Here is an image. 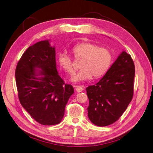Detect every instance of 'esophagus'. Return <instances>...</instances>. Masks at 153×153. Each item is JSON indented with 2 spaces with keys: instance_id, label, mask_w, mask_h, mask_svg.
Segmentation results:
<instances>
[{
  "instance_id": "esophagus-1",
  "label": "esophagus",
  "mask_w": 153,
  "mask_h": 153,
  "mask_svg": "<svg viewBox=\"0 0 153 153\" xmlns=\"http://www.w3.org/2000/svg\"><path fill=\"white\" fill-rule=\"evenodd\" d=\"M74 87H75L76 88V91L78 92H82L83 90H84V88H83L82 86L74 85Z\"/></svg>"
}]
</instances>
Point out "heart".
<instances>
[{
    "label": "heart",
    "instance_id": "1",
    "mask_svg": "<svg viewBox=\"0 0 153 153\" xmlns=\"http://www.w3.org/2000/svg\"><path fill=\"white\" fill-rule=\"evenodd\" d=\"M71 52L76 59H82L80 70L71 78L73 82H81L94 79L105 75L112 63V54L111 51L98 45L85 42L75 45ZM59 66L66 73L71 75L75 71L71 59L64 53L58 55Z\"/></svg>",
    "mask_w": 153,
    "mask_h": 153
}]
</instances>
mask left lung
I'll return each instance as SVG.
<instances>
[{
  "instance_id": "obj_1",
  "label": "left lung",
  "mask_w": 153,
  "mask_h": 153,
  "mask_svg": "<svg viewBox=\"0 0 153 153\" xmlns=\"http://www.w3.org/2000/svg\"><path fill=\"white\" fill-rule=\"evenodd\" d=\"M135 73L130 55L123 51L102 78L86 88L88 117L92 123L108 126L121 116L133 98Z\"/></svg>"
}]
</instances>
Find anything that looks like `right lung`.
I'll use <instances>...</instances> for the list:
<instances>
[{"instance_id": "1", "label": "right lung", "mask_w": 153, "mask_h": 153, "mask_svg": "<svg viewBox=\"0 0 153 153\" xmlns=\"http://www.w3.org/2000/svg\"><path fill=\"white\" fill-rule=\"evenodd\" d=\"M55 60L50 39L41 41L27 49L15 71L21 105L36 121L47 126L61 122L74 93L73 86L59 76Z\"/></svg>"}]
</instances>
